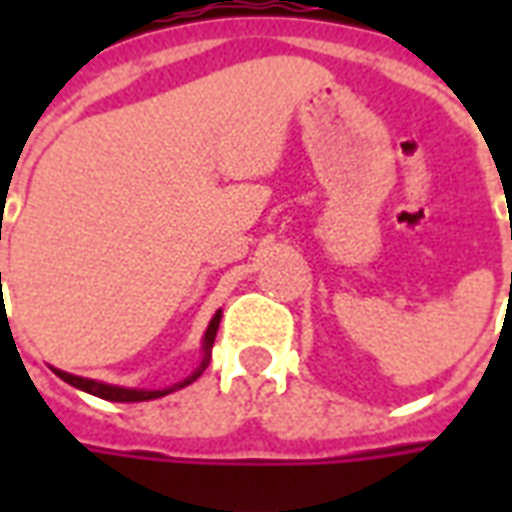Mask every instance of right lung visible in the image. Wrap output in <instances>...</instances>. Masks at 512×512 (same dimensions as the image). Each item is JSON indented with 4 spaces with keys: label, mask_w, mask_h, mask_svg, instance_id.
Wrapping results in <instances>:
<instances>
[{
    "label": "right lung",
    "mask_w": 512,
    "mask_h": 512,
    "mask_svg": "<svg viewBox=\"0 0 512 512\" xmlns=\"http://www.w3.org/2000/svg\"><path fill=\"white\" fill-rule=\"evenodd\" d=\"M219 321H222V312H216L213 315L211 326H208V332H205V359H202V365L191 373L183 384H175L172 389H156V392H145V389H123V386H109V384H98V381H90V378H79V376H71V373H62V370H54L62 381H68L71 386L76 389H82V392H90L95 397H104V400H115V403H139V400H153V397H161V395H169V392H175L180 386L191 384V381H197L202 376V370L208 367V351L213 348V340H216V329H219Z\"/></svg>",
    "instance_id": "obj_1"
}]
</instances>
